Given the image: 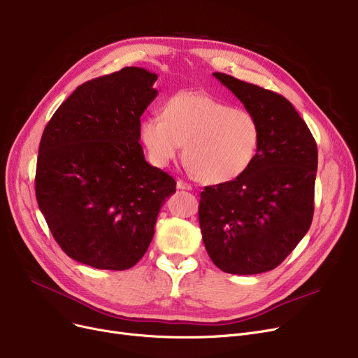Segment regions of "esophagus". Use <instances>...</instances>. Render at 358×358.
Listing matches in <instances>:
<instances>
[{"label": "esophagus", "mask_w": 358, "mask_h": 358, "mask_svg": "<svg viewBox=\"0 0 358 358\" xmlns=\"http://www.w3.org/2000/svg\"><path fill=\"white\" fill-rule=\"evenodd\" d=\"M177 189L178 190H192V185L182 180H177Z\"/></svg>", "instance_id": "obj_1"}]
</instances>
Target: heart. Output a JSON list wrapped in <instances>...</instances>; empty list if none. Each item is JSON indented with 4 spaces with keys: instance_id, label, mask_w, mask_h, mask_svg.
Listing matches in <instances>:
<instances>
[{
    "instance_id": "b5f03b06",
    "label": "heart",
    "mask_w": 358,
    "mask_h": 358,
    "mask_svg": "<svg viewBox=\"0 0 358 358\" xmlns=\"http://www.w3.org/2000/svg\"><path fill=\"white\" fill-rule=\"evenodd\" d=\"M139 134L149 161L159 168L174 161L185 143L190 171L210 184L245 173L259 143V126L248 110L197 92L176 94L166 101L164 117H145Z\"/></svg>"
}]
</instances>
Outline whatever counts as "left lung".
I'll return each instance as SVG.
<instances>
[{
	"label": "left lung",
	"mask_w": 358,
	"mask_h": 358,
	"mask_svg": "<svg viewBox=\"0 0 358 358\" xmlns=\"http://www.w3.org/2000/svg\"><path fill=\"white\" fill-rule=\"evenodd\" d=\"M255 117L259 143L238 178L204 187L199 222L215 266L231 274L266 273L310 228L317 148L293 104L280 94L215 72Z\"/></svg>",
	"instance_id": "8db88e82"
}]
</instances>
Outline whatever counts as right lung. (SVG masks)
I'll return each mask as SVG.
<instances>
[{"mask_svg":"<svg viewBox=\"0 0 358 358\" xmlns=\"http://www.w3.org/2000/svg\"><path fill=\"white\" fill-rule=\"evenodd\" d=\"M158 75L127 66L84 83L55 111L39 145L36 199L64 252L99 270H127L146 252L176 180L149 165L141 116Z\"/></svg>","mask_w":358,"mask_h":358,"instance_id":"1","label":"right lung"}]
</instances>
